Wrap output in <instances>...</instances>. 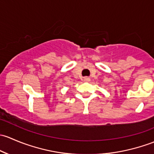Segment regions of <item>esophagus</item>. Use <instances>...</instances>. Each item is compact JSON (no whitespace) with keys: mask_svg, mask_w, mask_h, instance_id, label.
<instances>
[{"mask_svg":"<svg viewBox=\"0 0 154 154\" xmlns=\"http://www.w3.org/2000/svg\"><path fill=\"white\" fill-rule=\"evenodd\" d=\"M84 81H85V82H90V79L88 77H85L84 78Z\"/></svg>","mask_w":154,"mask_h":154,"instance_id":"esophagus-1","label":"esophagus"}]
</instances>
